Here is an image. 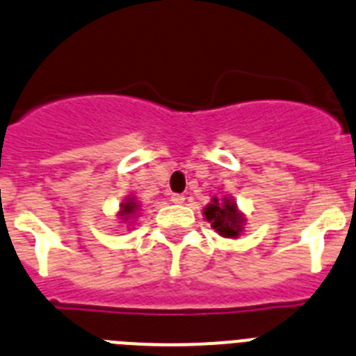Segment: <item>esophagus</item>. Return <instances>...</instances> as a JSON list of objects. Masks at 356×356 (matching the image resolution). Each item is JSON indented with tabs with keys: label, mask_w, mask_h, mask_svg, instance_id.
I'll use <instances>...</instances> for the list:
<instances>
[{
	"label": "esophagus",
	"mask_w": 356,
	"mask_h": 356,
	"mask_svg": "<svg viewBox=\"0 0 356 356\" xmlns=\"http://www.w3.org/2000/svg\"><path fill=\"white\" fill-rule=\"evenodd\" d=\"M171 201L175 203V205H181L185 201V196L184 194H171Z\"/></svg>",
	"instance_id": "obj_1"
}]
</instances>
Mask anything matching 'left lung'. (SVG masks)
I'll use <instances>...</instances> for the list:
<instances>
[{
  "instance_id": "left-lung-1",
  "label": "left lung",
  "mask_w": 356,
  "mask_h": 356,
  "mask_svg": "<svg viewBox=\"0 0 356 356\" xmlns=\"http://www.w3.org/2000/svg\"><path fill=\"white\" fill-rule=\"evenodd\" d=\"M207 221L212 222V228L217 229L222 237H238L242 232V216L232 200H225L219 203L213 200L205 209Z\"/></svg>"
}]
</instances>
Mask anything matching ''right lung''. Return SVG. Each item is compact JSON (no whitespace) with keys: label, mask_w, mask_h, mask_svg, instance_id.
Returning a JSON list of instances; mask_svg holds the SVG:
<instances>
[{"label":"right lung","mask_w":356,"mask_h":356,"mask_svg":"<svg viewBox=\"0 0 356 356\" xmlns=\"http://www.w3.org/2000/svg\"><path fill=\"white\" fill-rule=\"evenodd\" d=\"M137 209H139V205L135 203V200H128L121 205V212H119V216H122L124 219H128V217L134 216V213L137 212Z\"/></svg>","instance_id":"right-lung-1"}]
</instances>
